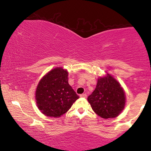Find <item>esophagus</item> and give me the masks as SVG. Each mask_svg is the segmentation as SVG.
Returning <instances> with one entry per match:
<instances>
[{
    "mask_svg": "<svg viewBox=\"0 0 151 151\" xmlns=\"http://www.w3.org/2000/svg\"><path fill=\"white\" fill-rule=\"evenodd\" d=\"M81 97H83V98H86V96H87V95H86V94H82L80 95Z\"/></svg>",
    "mask_w": 151,
    "mask_h": 151,
    "instance_id": "obj_1",
    "label": "esophagus"
}]
</instances>
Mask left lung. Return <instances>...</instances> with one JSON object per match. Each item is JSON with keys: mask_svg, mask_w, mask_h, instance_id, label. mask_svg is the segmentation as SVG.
Instances as JSON below:
<instances>
[{"mask_svg": "<svg viewBox=\"0 0 151 151\" xmlns=\"http://www.w3.org/2000/svg\"><path fill=\"white\" fill-rule=\"evenodd\" d=\"M93 111L103 119L115 118L123 111L125 93L118 81L106 73L99 77L94 91L87 98Z\"/></svg>", "mask_w": 151, "mask_h": 151, "instance_id": "1", "label": "left lung"}]
</instances>
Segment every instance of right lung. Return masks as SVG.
I'll list each match as a JSON object with an SVG mask.
<instances>
[{
  "label": "right lung",
  "mask_w": 151,
  "mask_h": 151,
  "mask_svg": "<svg viewBox=\"0 0 151 151\" xmlns=\"http://www.w3.org/2000/svg\"><path fill=\"white\" fill-rule=\"evenodd\" d=\"M68 71L62 67L52 69L38 84L35 99L45 116L58 118L66 113L79 96L69 85Z\"/></svg>",
  "instance_id": "1"
}]
</instances>
